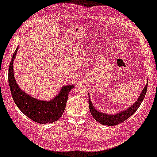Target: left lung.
Instances as JSON below:
<instances>
[{"label": "left lung", "instance_id": "obj_1", "mask_svg": "<svg viewBox=\"0 0 157 157\" xmlns=\"http://www.w3.org/2000/svg\"><path fill=\"white\" fill-rule=\"evenodd\" d=\"M147 86L148 84L145 85L143 91L141 92L139 97L137 99L135 104L132 105L131 107H129L127 110H122V111L116 114H105L101 112H99L96 110L94 106L93 103L90 101V98L89 94V109L90 111L92 114V116L100 124L103 125H107V126H114L118 124H120L123 122L125 121L128 118L131 117L134 113L136 112V110L139 108L141 103H142L143 99L146 94L147 90Z\"/></svg>", "mask_w": 157, "mask_h": 157}]
</instances>
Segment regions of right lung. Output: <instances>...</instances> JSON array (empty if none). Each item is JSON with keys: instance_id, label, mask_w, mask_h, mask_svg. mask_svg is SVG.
<instances>
[{"instance_id": "add662e5", "label": "right lung", "mask_w": 157, "mask_h": 157, "mask_svg": "<svg viewBox=\"0 0 157 157\" xmlns=\"http://www.w3.org/2000/svg\"><path fill=\"white\" fill-rule=\"evenodd\" d=\"M18 48V46L15 50L9 68V84L14 102L22 113L38 123H52L58 121L65 109L68 93L75 86H63L59 94L49 101H40L26 94L19 88L14 76L13 62Z\"/></svg>"}]
</instances>
